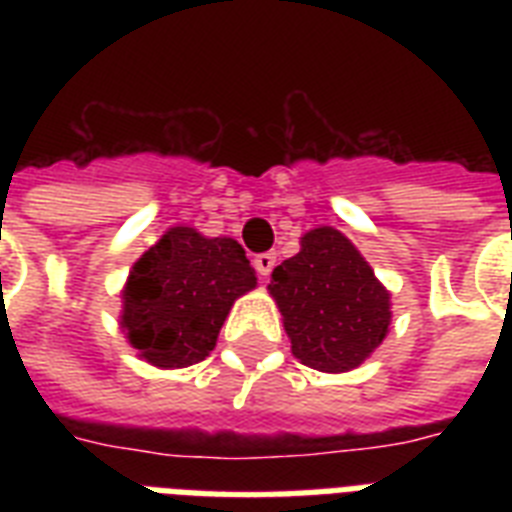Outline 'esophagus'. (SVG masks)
I'll use <instances>...</instances> for the list:
<instances>
[{
  "mask_svg": "<svg viewBox=\"0 0 512 512\" xmlns=\"http://www.w3.org/2000/svg\"><path fill=\"white\" fill-rule=\"evenodd\" d=\"M273 265H276V252H260V255H255V268L260 273V279L271 276Z\"/></svg>",
  "mask_w": 512,
  "mask_h": 512,
  "instance_id": "1",
  "label": "esophagus"
}]
</instances>
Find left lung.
<instances>
[{
	"instance_id": "obj_1",
	"label": "left lung",
	"mask_w": 512,
	"mask_h": 512,
	"mask_svg": "<svg viewBox=\"0 0 512 512\" xmlns=\"http://www.w3.org/2000/svg\"><path fill=\"white\" fill-rule=\"evenodd\" d=\"M292 353L319 372H350L380 348L390 327V292L350 239L321 225L271 273Z\"/></svg>"
}]
</instances>
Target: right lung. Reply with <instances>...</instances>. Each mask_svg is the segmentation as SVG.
<instances>
[{"label": "right lung", "mask_w": 512, "mask_h": 512, "mask_svg": "<svg viewBox=\"0 0 512 512\" xmlns=\"http://www.w3.org/2000/svg\"><path fill=\"white\" fill-rule=\"evenodd\" d=\"M255 284L239 241L175 225L132 265L119 321L140 358L183 369L209 356L236 297Z\"/></svg>", "instance_id": "add662e5"}]
</instances>
